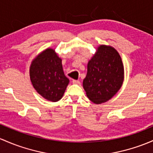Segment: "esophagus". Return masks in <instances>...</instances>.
Returning a JSON list of instances; mask_svg holds the SVG:
<instances>
[{
  "instance_id": "1",
  "label": "esophagus",
  "mask_w": 153,
  "mask_h": 153,
  "mask_svg": "<svg viewBox=\"0 0 153 153\" xmlns=\"http://www.w3.org/2000/svg\"><path fill=\"white\" fill-rule=\"evenodd\" d=\"M72 83H74V84H80L81 83L78 80H72Z\"/></svg>"
}]
</instances>
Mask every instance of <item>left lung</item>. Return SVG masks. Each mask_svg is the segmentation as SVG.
I'll use <instances>...</instances> for the list:
<instances>
[{
  "label": "left lung",
  "mask_w": 153,
  "mask_h": 153,
  "mask_svg": "<svg viewBox=\"0 0 153 153\" xmlns=\"http://www.w3.org/2000/svg\"><path fill=\"white\" fill-rule=\"evenodd\" d=\"M124 78L123 61L117 50L110 45H100L88 62L83 87L91 102L101 104L118 92Z\"/></svg>",
  "instance_id": "obj_1"
}]
</instances>
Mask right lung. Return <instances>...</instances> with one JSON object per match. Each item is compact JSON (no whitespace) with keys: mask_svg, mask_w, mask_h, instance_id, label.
<instances>
[{"mask_svg":"<svg viewBox=\"0 0 153 153\" xmlns=\"http://www.w3.org/2000/svg\"><path fill=\"white\" fill-rule=\"evenodd\" d=\"M62 62L55 50L48 48L39 53L30 66V79L33 88L51 102L62 99L70 83L64 73Z\"/></svg>","mask_w":153,"mask_h":153,"instance_id":"add662e5","label":"right lung"}]
</instances>
